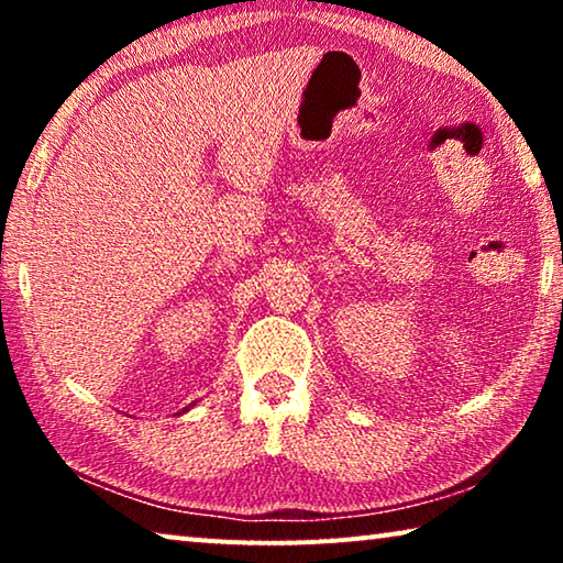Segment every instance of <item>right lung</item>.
Instances as JSON below:
<instances>
[{
	"mask_svg": "<svg viewBox=\"0 0 563 563\" xmlns=\"http://www.w3.org/2000/svg\"><path fill=\"white\" fill-rule=\"evenodd\" d=\"M190 407H194V405H188V407H184V409H180V412H178V415H184V412H188V409H190Z\"/></svg>",
	"mask_w": 563,
	"mask_h": 563,
	"instance_id": "right-lung-1",
	"label": "right lung"
}]
</instances>
